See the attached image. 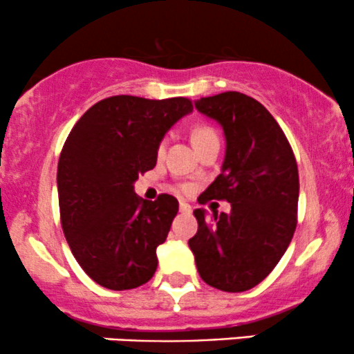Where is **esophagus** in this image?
<instances>
[{"instance_id": "esophagus-1", "label": "esophagus", "mask_w": 354, "mask_h": 354, "mask_svg": "<svg viewBox=\"0 0 354 354\" xmlns=\"http://www.w3.org/2000/svg\"><path fill=\"white\" fill-rule=\"evenodd\" d=\"M180 211H181L183 214H189V213H191V206L188 205V203L181 201V203H180Z\"/></svg>"}]
</instances>
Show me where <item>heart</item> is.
<instances>
[{
	"label": "heart",
	"mask_w": 354,
	"mask_h": 354,
	"mask_svg": "<svg viewBox=\"0 0 354 354\" xmlns=\"http://www.w3.org/2000/svg\"><path fill=\"white\" fill-rule=\"evenodd\" d=\"M214 140L219 141V136H218L216 129H214L213 126L200 124V126H196V128L193 129V143H194V146L205 145V143H208V141H214ZM165 148H166V138H163V140L158 143V154H160V156L165 153ZM180 191H183V193H188L189 186L188 185H180Z\"/></svg>",
	"instance_id": "b5f03b06"
}]
</instances>
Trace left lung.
I'll use <instances>...</instances> for the list:
<instances>
[{
    "label": "left lung",
    "instance_id": "left-lung-1",
    "mask_svg": "<svg viewBox=\"0 0 354 354\" xmlns=\"http://www.w3.org/2000/svg\"><path fill=\"white\" fill-rule=\"evenodd\" d=\"M194 104L226 136L221 174L200 203L228 201L231 211L208 218L194 209L198 233L188 245L203 281L241 293L261 283L290 246L298 223V165L283 129L251 96L226 91Z\"/></svg>",
    "mask_w": 354,
    "mask_h": 354
}]
</instances>
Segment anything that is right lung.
Wrapping results in <instances>:
<instances>
[{"instance_id":"right-lung-1","label":"right lung","mask_w":354,"mask_h":354,"mask_svg":"<svg viewBox=\"0 0 354 354\" xmlns=\"http://www.w3.org/2000/svg\"><path fill=\"white\" fill-rule=\"evenodd\" d=\"M193 109L188 98L109 96L73 126L58 161L59 218L71 253L93 281L123 291L153 278L178 200L145 201L133 183L156 166L158 143Z\"/></svg>"}]
</instances>
